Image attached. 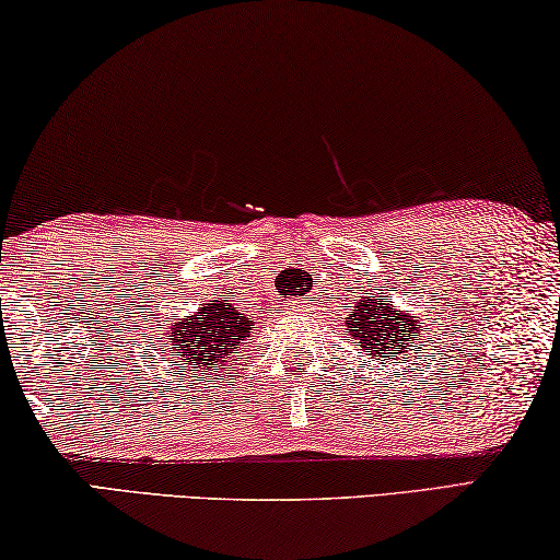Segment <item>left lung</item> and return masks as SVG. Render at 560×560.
<instances>
[{
	"label": "left lung",
	"instance_id": "obj_1",
	"mask_svg": "<svg viewBox=\"0 0 560 560\" xmlns=\"http://www.w3.org/2000/svg\"><path fill=\"white\" fill-rule=\"evenodd\" d=\"M392 308L394 304H384V301H376V296H369L349 312V324L346 326L357 339V346H361V351H366V357L371 359L378 357L381 361H386L392 353L408 357L406 349H411L416 343L421 346V318L396 314Z\"/></svg>",
	"mask_w": 560,
	"mask_h": 560
}]
</instances>
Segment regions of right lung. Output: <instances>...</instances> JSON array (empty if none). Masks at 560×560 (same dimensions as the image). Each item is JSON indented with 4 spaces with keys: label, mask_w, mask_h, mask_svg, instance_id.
I'll return each mask as SVG.
<instances>
[{
    "label": "right lung",
    "mask_w": 560,
    "mask_h": 560,
    "mask_svg": "<svg viewBox=\"0 0 560 560\" xmlns=\"http://www.w3.org/2000/svg\"><path fill=\"white\" fill-rule=\"evenodd\" d=\"M252 331L254 322L226 304V299L203 304L197 314L174 324L172 357L179 359L191 376H211V371L224 366L229 359L234 361L238 346Z\"/></svg>",
    "instance_id": "right-lung-1"
}]
</instances>
